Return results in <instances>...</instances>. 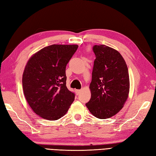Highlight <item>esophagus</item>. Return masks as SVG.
I'll return each mask as SVG.
<instances>
[{
    "mask_svg": "<svg viewBox=\"0 0 156 156\" xmlns=\"http://www.w3.org/2000/svg\"><path fill=\"white\" fill-rule=\"evenodd\" d=\"M81 91H82L81 90H76V94H77V95H78L81 92Z\"/></svg>",
    "mask_w": 156,
    "mask_h": 156,
    "instance_id": "34e87169",
    "label": "esophagus"
}]
</instances>
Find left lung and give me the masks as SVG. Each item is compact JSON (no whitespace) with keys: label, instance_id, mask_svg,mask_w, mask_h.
<instances>
[{"label":"left lung","instance_id":"8db88e82","mask_svg":"<svg viewBox=\"0 0 156 156\" xmlns=\"http://www.w3.org/2000/svg\"><path fill=\"white\" fill-rule=\"evenodd\" d=\"M91 98L86 104L93 115L99 119L114 116L120 111L129 92L128 69L124 58L116 50L106 45H95Z\"/></svg>","mask_w":156,"mask_h":156}]
</instances>
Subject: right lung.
I'll return each mask as SVG.
<instances>
[{
  "mask_svg": "<svg viewBox=\"0 0 156 156\" xmlns=\"http://www.w3.org/2000/svg\"><path fill=\"white\" fill-rule=\"evenodd\" d=\"M77 44H52L40 50L28 60L23 74L24 95L40 117L57 120L66 114L74 94L66 87V66Z\"/></svg>",
  "mask_w": 156,
  "mask_h": 156,
  "instance_id": "1",
  "label": "right lung"
}]
</instances>
